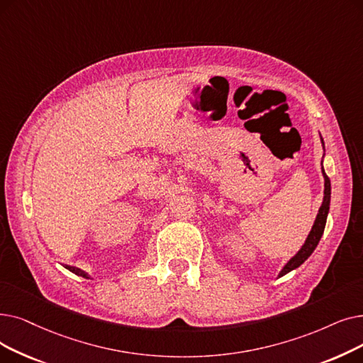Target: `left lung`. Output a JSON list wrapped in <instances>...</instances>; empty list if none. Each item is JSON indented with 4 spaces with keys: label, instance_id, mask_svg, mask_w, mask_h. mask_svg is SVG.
<instances>
[{
    "label": "left lung",
    "instance_id": "left-lung-1",
    "mask_svg": "<svg viewBox=\"0 0 363 363\" xmlns=\"http://www.w3.org/2000/svg\"><path fill=\"white\" fill-rule=\"evenodd\" d=\"M322 144H323V139H322ZM322 173H323V178H325V191H323V201H322V206L319 209V213L316 216V220H314V225L308 234V238L304 243V246L299 249L298 254L289 259V262L283 267V270L280 272L279 276H285L286 273L295 270L296 267L301 265L311 254L313 250L316 249L322 234H323V230H325V224H326V216H328V212H329V201H330V181L328 178V175L325 173L323 167H322Z\"/></svg>",
    "mask_w": 363,
    "mask_h": 363
}]
</instances>
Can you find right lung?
<instances>
[{"mask_svg":"<svg viewBox=\"0 0 363 363\" xmlns=\"http://www.w3.org/2000/svg\"><path fill=\"white\" fill-rule=\"evenodd\" d=\"M65 269H68L69 272H72L74 274H77V276H82V277H86V279H89V276H87V273H84L83 270H80V269H75V267H69V265H65Z\"/></svg>","mask_w":363,"mask_h":363,"instance_id":"add662e5","label":"right lung"}]
</instances>
